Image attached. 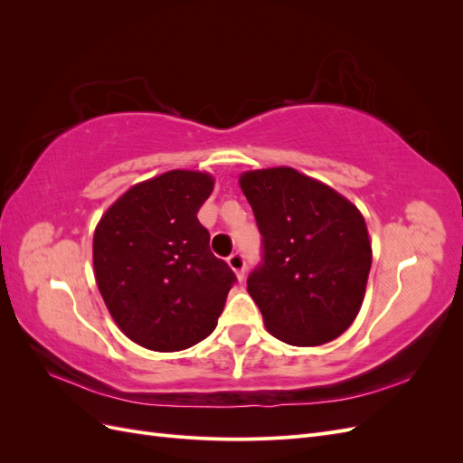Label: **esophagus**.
<instances>
[{
	"label": "esophagus",
	"mask_w": 463,
	"mask_h": 463,
	"mask_svg": "<svg viewBox=\"0 0 463 463\" xmlns=\"http://www.w3.org/2000/svg\"><path fill=\"white\" fill-rule=\"evenodd\" d=\"M228 264L230 269L235 272L237 279H243L245 278V259L241 253H233L228 257Z\"/></svg>",
	"instance_id": "1"
}]
</instances>
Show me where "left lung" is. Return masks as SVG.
<instances>
[{"mask_svg":"<svg viewBox=\"0 0 463 463\" xmlns=\"http://www.w3.org/2000/svg\"><path fill=\"white\" fill-rule=\"evenodd\" d=\"M262 233L264 257L247 289L264 326L289 345L313 347L355 320L373 262L367 223L344 194L293 167L240 175Z\"/></svg>","mask_w":463,"mask_h":463,"instance_id":"obj_1","label":"left lung"}]
</instances>
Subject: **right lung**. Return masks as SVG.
<instances>
[{
    "label": "right lung",
    "mask_w": 463,
    "mask_h": 463,
    "mask_svg": "<svg viewBox=\"0 0 463 463\" xmlns=\"http://www.w3.org/2000/svg\"><path fill=\"white\" fill-rule=\"evenodd\" d=\"M208 172L172 170L125 191L94 230L92 264L119 330L152 352H181L218 325L235 282L197 220Z\"/></svg>",
    "instance_id": "right-lung-1"
}]
</instances>
